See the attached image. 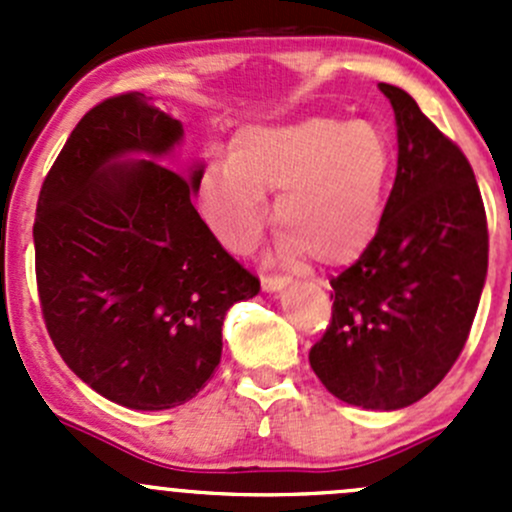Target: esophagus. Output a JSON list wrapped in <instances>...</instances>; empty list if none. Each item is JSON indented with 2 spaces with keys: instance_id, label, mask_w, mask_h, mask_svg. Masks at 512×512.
<instances>
[{
  "instance_id": "esophagus-1",
  "label": "esophagus",
  "mask_w": 512,
  "mask_h": 512,
  "mask_svg": "<svg viewBox=\"0 0 512 512\" xmlns=\"http://www.w3.org/2000/svg\"><path fill=\"white\" fill-rule=\"evenodd\" d=\"M287 285H289L287 277H277V275L262 277V289H267V292H280V289H285Z\"/></svg>"
}]
</instances>
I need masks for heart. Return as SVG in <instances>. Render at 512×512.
<instances>
[{
	"label": "heart",
	"mask_w": 512,
	"mask_h": 512,
	"mask_svg": "<svg viewBox=\"0 0 512 512\" xmlns=\"http://www.w3.org/2000/svg\"><path fill=\"white\" fill-rule=\"evenodd\" d=\"M389 170L391 146L374 123H255L237 133L230 158L205 163L198 205L227 250L250 252L270 220L265 193H277L282 257L347 265L379 230Z\"/></svg>",
	"instance_id": "heart-1"
}]
</instances>
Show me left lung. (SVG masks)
<instances>
[{
  "instance_id": "1",
  "label": "left lung",
  "mask_w": 512,
  "mask_h": 512,
  "mask_svg": "<svg viewBox=\"0 0 512 512\" xmlns=\"http://www.w3.org/2000/svg\"><path fill=\"white\" fill-rule=\"evenodd\" d=\"M394 106L399 168L379 230L332 277V322L309 349L329 394L394 411L436 389L466 347L488 272V223L471 163L404 89Z\"/></svg>"
}]
</instances>
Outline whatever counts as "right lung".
<instances>
[{"instance_id": "right-lung-1", "label": "right lung", "mask_w": 512, "mask_h": 512, "mask_svg": "<svg viewBox=\"0 0 512 512\" xmlns=\"http://www.w3.org/2000/svg\"><path fill=\"white\" fill-rule=\"evenodd\" d=\"M180 138L148 96L106 98L76 123L36 203L46 332L84 384L136 411L198 396L227 309L260 292L193 208L203 165L188 180L158 163Z\"/></svg>"}]
</instances>
